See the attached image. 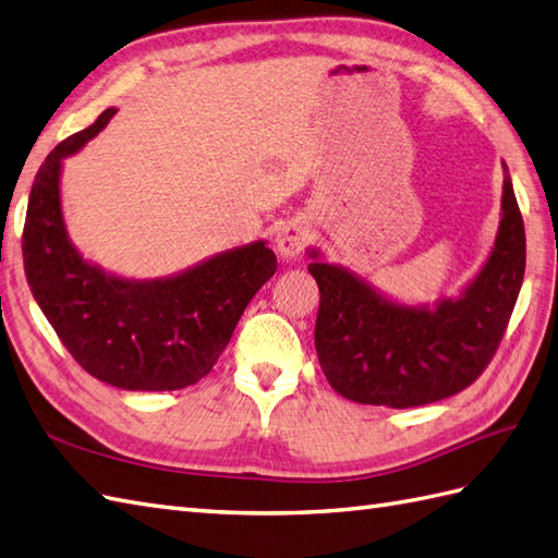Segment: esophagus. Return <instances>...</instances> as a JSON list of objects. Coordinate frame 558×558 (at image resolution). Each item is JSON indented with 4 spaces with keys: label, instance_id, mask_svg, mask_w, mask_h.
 <instances>
[{
    "label": "esophagus",
    "instance_id": "1",
    "mask_svg": "<svg viewBox=\"0 0 558 558\" xmlns=\"http://www.w3.org/2000/svg\"><path fill=\"white\" fill-rule=\"evenodd\" d=\"M308 244V230L296 223V220H290V223H284L278 230V238H276V250L282 258H296L304 247Z\"/></svg>",
    "mask_w": 558,
    "mask_h": 558
}]
</instances>
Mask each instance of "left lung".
Wrapping results in <instances>:
<instances>
[{"instance_id": "obj_1", "label": "left lung", "mask_w": 558, "mask_h": 558, "mask_svg": "<svg viewBox=\"0 0 558 558\" xmlns=\"http://www.w3.org/2000/svg\"><path fill=\"white\" fill-rule=\"evenodd\" d=\"M504 166L495 247L459 296L404 304L308 247L320 306L316 354L335 392L359 404L411 409L465 390L507 330L525 274V228Z\"/></svg>"}]
</instances>
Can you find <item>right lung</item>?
<instances>
[{"label": "right lung", "mask_w": 558, "mask_h": 558, "mask_svg": "<svg viewBox=\"0 0 558 558\" xmlns=\"http://www.w3.org/2000/svg\"><path fill=\"white\" fill-rule=\"evenodd\" d=\"M113 113L107 109L63 140L37 171L23 228L25 278L63 347L97 380L131 392L183 390L214 368L278 262L266 240L151 280L87 262L63 220L61 171L63 159L99 135Z\"/></svg>", "instance_id": "obj_1"}]
</instances>
